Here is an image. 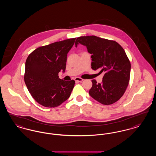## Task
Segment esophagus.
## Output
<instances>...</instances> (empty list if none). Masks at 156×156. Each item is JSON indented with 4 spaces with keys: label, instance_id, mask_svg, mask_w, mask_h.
Here are the masks:
<instances>
[{
    "label": "esophagus",
    "instance_id": "34e87169",
    "mask_svg": "<svg viewBox=\"0 0 156 156\" xmlns=\"http://www.w3.org/2000/svg\"><path fill=\"white\" fill-rule=\"evenodd\" d=\"M75 82H79L83 81V79H82V78H79V77H76V78H75Z\"/></svg>",
    "mask_w": 156,
    "mask_h": 156
}]
</instances>
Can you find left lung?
Returning a JSON list of instances; mask_svg holds the SVG:
<instances>
[{
  "mask_svg": "<svg viewBox=\"0 0 156 156\" xmlns=\"http://www.w3.org/2000/svg\"><path fill=\"white\" fill-rule=\"evenodd\" d=\"M79 44L92 54V69L104 73L101 83L92 80L90 96L103 105L116 102L125 92L130 80L131 65L124 49L115 41L95 36L78 37L75 47Z\"/></svg>",
  "mask_w": 156,
  "mask_h": 156,
  "instance_id": "8db88e82",
  "label": "left lung"
}]
</instances>
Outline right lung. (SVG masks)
<instances>
[{
	"instance_id": "add662e5",
	"label": "right lung",
	"mask_w": 156,
	"mask_h": 156,
	"mask_svg": "<svg viewBox=\"0 0 156 156\" xmlns=\"http://www.w3.org/2000/svg\"><path fill=\"white\" fill-rule=\"evenodd\" d=\"M76 38L57 41L37 48L28 56L25 64L24 82L32 97L41 105L55 108L70 97L75 81L59 79L65 72L67 54Z\"/></svg>"
}]
</instances>
